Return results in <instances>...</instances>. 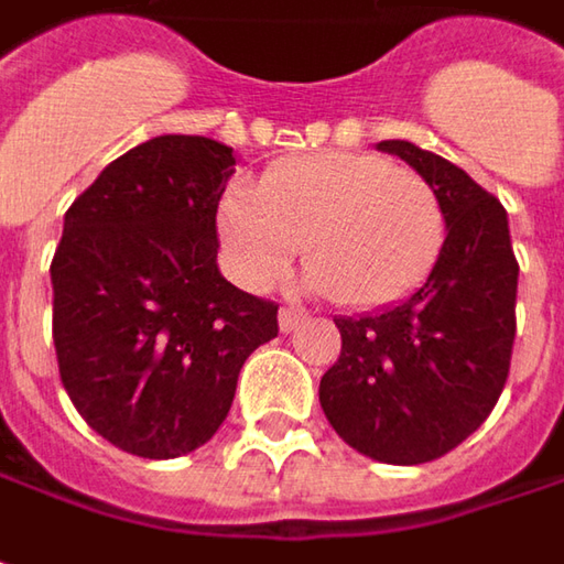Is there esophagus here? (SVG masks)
Masks as SVG:
<instances>
[{"label":"esophagus","instance_id":"1","mask_svg":"<svg viewBox=\"0 0 564 564\" xmlns=\"http://www.w3.org/2000/svg\"><path fill=\"white\" fill-rule=\"evenodd\" d=\"M278 322H281L283 334H293V330L300 328L303 322H306V312L296 306H281V315H278Z\"/></svg>","mask_w":564,"mask_h":564}]
</instances>
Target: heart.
<instances>
[{
  "mask_svg": "<svg viewBox=\"0 0 564 564\" xmlns=\"http://www.w3.org/2000/svg\"><path fill=\"white\" fill-rule=\"evenodd\" d=\"M224 256L246 286H268L306 246L308 286L337 306L410 296L442 256L445 208L413 170L379 154H308L271 166L261 188L230 185L217 208Z\"/></svg>",
  "mask_w": 564,
  "mask_h": 564,
  "instance_id": "1",
  "label": "heart"
}]
</instances>
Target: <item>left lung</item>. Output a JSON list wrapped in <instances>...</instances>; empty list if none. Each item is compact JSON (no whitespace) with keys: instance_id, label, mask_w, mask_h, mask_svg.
I'll return each mask as SVG.
<instances>
[{"instance_id":"8db88e82","label":"left lung","mask_w":564,"mask_h":564,"mask_svg":"<svg viewBox=\"0 0 564 564\" xmlns=\"http://www.w3.org/2000/svg\"><path fill=\"white\" fill-rule=\"evenodd\" d=\"M406 160L445 208V246L426 283L372 315H340V356L318 401L334 432L381 464H426L474 435L502 394L514 347L518 258L508 214L452 160L410 141Z\"/></svg>"}]
</instances>
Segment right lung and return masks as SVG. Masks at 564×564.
Returning <instances> with one entry per match:
<instances>
[{
	"label": "right lung",
	"mask_w": 564,
	"mask_h": 564,
	"mask_svg": "<svg viewBox=\"0 0 564 564\" xmlns=\"http://www.w3.org/2000/svg\"><path fill=\"white\" fill-rule=\"evenodd\" d=\"M234 166L214 138H151L65 210L50 264L62 384L97 435L148 460L202 448L242 362L278 337V306L217 268Z\"/></svg>",
	"instance_id": "obj_1"
}]
</instances>
